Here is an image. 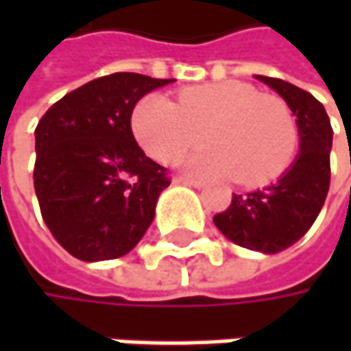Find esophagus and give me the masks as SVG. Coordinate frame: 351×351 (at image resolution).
Here are the masks:
<instances>
[{
  "instance_id": "1",
  "label": "esophagus",
  "mask_w": 351,
  "mask_h": 351,
  "mask_svg": "<svg viewBox=\"0 0 351 351\" xmlns=\"http://www.w3.org/2000/svg\"><path fill=\"white\" fill-rule=\"evenodd\" d=\"M173 183H178V185H189V187H195V189L203 187V183L197 182V180H189V178H176Z\"/></svg>"
}]
</instances>
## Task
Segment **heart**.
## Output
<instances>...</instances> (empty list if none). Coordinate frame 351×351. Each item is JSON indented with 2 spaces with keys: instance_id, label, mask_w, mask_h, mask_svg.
Segmentation results:
<instances>
[{
  "instance_id": "heart-1",
  "label": "heart",
  "mask_w": 351,
  "mask_h": 351,
  "mask_svg": "<svg viewBox=\"0 0 351 351\" xmlns=\"http://www.w3.org/2000/svg\"><path fill=\"white\" fill-rule=\"evenodd\" d=\"M130 128L141 148L160 164L180 160L201 141L209 146L185 162L203 178H236L248 187L277 180L297 150V123L287 103L238 80L189 86L178 103L148 93L134 105Z\"/></svg>"
}]
</instances>
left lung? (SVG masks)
<instances>
[{
    "mask_svg": "<svg viewBox=\"0 0 351 351\" xmlns=\"http://www.w3.org/2000/svg\"><path fill=\"white\" fill-rule=\"evenodd\" d=\"M276 89L297 117L299 156L274 185L246 195L232 193L230 207L213 223L242 248L277 254L301 240L317 221L330 187L332 127L324 105L289 82L256 75Z\"/></svg>",
    "mask_w": 351,
    "mask_h": 351,
    "instance_id": "left-lung-1",
    "label": "left lung"
}]
</instances>
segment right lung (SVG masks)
<instances>
[{"mask_svg":"<svg viewBox=\"0 0 351 351\" xmlns=\"http://www.w3.org/2000/svg\"><path fill=\"white\" fill-rule=\"evenodd\" d=\"M173 80L117 72L56 101L34 130V191L48 230L82 262L115 260L154 221L168 169L142 152L134 105Z\"/></svg>","mask_w":351,"mask_h":351,"instance_id":"obj_1","label":"right lung"}]
</instances>
